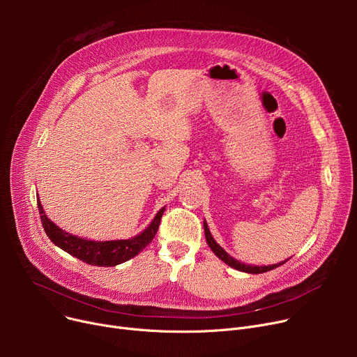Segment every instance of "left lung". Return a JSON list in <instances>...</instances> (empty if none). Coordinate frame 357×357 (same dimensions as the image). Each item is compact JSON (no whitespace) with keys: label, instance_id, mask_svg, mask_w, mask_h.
<instances>
[{"label":"left lung","instance_id":"left-lung-1","mask_svg":"<svg viewBox=\"0 0 357 357\" xmlns=\"http://www.w3.org/2000/svg\"><path fill=\"white\" fill-rule=\"evenodd\" d=\"M204 231H205V238H207V243H208V246L211 248V250L215 253V256H218L224 264H227L229 266H231V268H234V269H237V271H241V272H248V273H264V272H268V271H272V269H275V268H278V266H280V265H284L285 261H282V264H278V265H271V266H249V265H245V264H240V261H237L236 259H233L231 256H229V253L224 250V249H221L217 243H215V240L213 238V236H211V233H210V230H208V226H207V222L204 221Z\"/></svg>","mask_w":357,"mask_h":357}]
</instances>
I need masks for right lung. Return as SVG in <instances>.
Instances as JSON below:
<instances>
[{
  "mask_svg": "<svg viewBox=\"0 0 357 357\" xmlns=\"http://www.w3.org/2000/svg\"><path fill=\"white\" fill-rule=\"evenodd\" d=\"M37 207H39V214H40L43 229L54 245L61 248L62 250L68 252L69 255L85 261V264L93 265V266H116L139 255L156 236L160 218L165 211V208L159 210L153 221L150 222V226L143 233H140L133 238L92 241V240L72 236L56 226L53 221H50L46 217L39 198H37Z\"/></svg>",
  "mask_w": 357,
  "mask_h": 357,
  "instance_id": "obj_1",
  "label": "right lung"
}]
</instances>
